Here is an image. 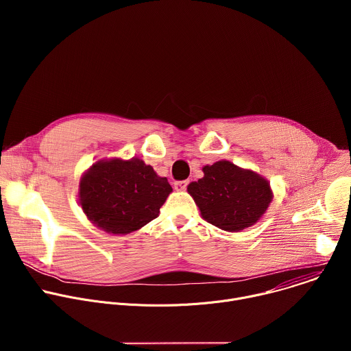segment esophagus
Instances as JSON below:
<instances>
[{
    "mask_svg": "<svg viewBox=\"0 0 351 351\" xmlns=\"http://www.w3.org/2000/svg\"><path fill=\"white\" fill-rule=\"evenodd\" d=\"M187 184H189V180H179V182H175V189L178 191H183V190H186Z\"/></svg>",
    "mask_w": 351,
    "mask_h": 351,
    "instance_id": "esophagus-1",
    "label": "esophagus"
}]
</instances>
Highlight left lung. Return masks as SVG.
Segmentation results:
<instances>
[{
	"label": "left lung",
	"mask_w": 351,
	"mask_h": 351,
	"mask_svg": "<svg viewBox=\"0 0 351 351\" xmlns=\"http://www.w3.org/2000/svg\"><path fill=\"white\" fill-rule=\"evenodd\" d=\"M204 176L187 186L202 217L226 232L254 225L272 202L269 182L222 160L203 168Z\"/></svg>",
	"instance_id": "8db88e82"
}]
</instances>
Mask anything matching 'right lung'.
<instances>
[{"label": "right lung", "mask_w": 351, "mask_h": 351, "mask_svg": "<svg viewBox=\"0 0 351 351\" xmlns=\"http://www.w3.org/2000/svg\"><path fill=\"white\" fill-rule=\"evenodd\" d=\"M172 187L140 158L101 160L79 183V204L88 221L112 234H128L156 219Z\"/></svg>", "instance_id": "add662e5"}]
</instances>
